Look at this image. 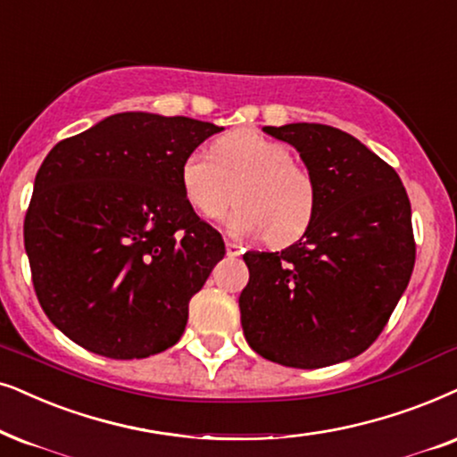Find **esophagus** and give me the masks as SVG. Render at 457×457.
Masks as SVG:
<instances>
[{
	"label": "esophagus",
	"mask_w": 457,
	"mask_h": 457,
	"mask_svg": "<svg viewBox=\"0 0 457 457\" xmlns=\"http://www.w3.org/2000/svg\"><path fill=\"white\" fill-rule=\"evenodd\" d=\"M243 252V245L239 241H235V239H227V253L228 256H239V253Z\"/></svg>",
	"instance_id": "obj_1"
}]
</instances>
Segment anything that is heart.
<instances>
[{"instance_id": "1", "label": "heart", "mask_w": 457, "mask_h": 457, "mask_svg": "<svg viewBox=\"0 0 457 457\" xmlns=\"http://www.w3.org/2000/svg\"><path fill=\"white\" fill-rule=\"evenodd\" d=\"M187 204L204 218H228L237 235H266L270 245L298 241L315 220L319 187L312 171L292 159L286 142L243 128L214 142L212 153L195 149L180 163Z\"/></svg>"}]
</instances>
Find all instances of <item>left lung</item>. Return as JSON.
<instances>
[{
    "mask_svg": "<svg viewBox=\"0 0 457 457\" xmlns=\"http://www.w3.org/2000/svg\"><path fill=\"white\" fill-rule=\"evenodd\" d=\"M289 142L315 176V220L281 252H245L239 295L260 357L319 370L367 351L393 315L416 262L411 205L395 168L323 123L262 128Z\"/></svg>",
    "mask_w": 457,
    "mask_h": 457,
    "instance_id": "8db88e82",
    "label": "left lung"
}]
</instances>
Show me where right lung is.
<instances>
[{
  "mask_svg": "<svg viewBox=\"0 0 457 457\" xmlns=\"http://www.w3.org/2000/svg\"><path fill=\"white\" fill-rule=\"evenodd\" d=\"M218 132L191 117L120 112L47 153L25 250L41 308L75 345L145 359L180 340L188 302L227 253L187 204L180 163Z\"/></svg>",
  "mask_w": 457,
  "mask_h": 457,
  "instance_id": "add662e5",
  "label": "right lung"
}]
</instances>
